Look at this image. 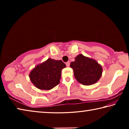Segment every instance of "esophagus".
Instances as JSON below:
<instances>
[{
	"mask_svg": "<svg viewBox=\"0 0 129 129\" xmlns=\"http://www.w3.org/2000/svg\"><path fill=\"white\" fill-rule=\"evenodd\" d=\"M66 65H67V67H69V65H70V62L68 61V62H66Z\"/></svg>",
	"mask_w": 129,
	"mask_h": 129,
	"instance_id": "34e87169",
	"label": "esophagus"
}]
</instances>
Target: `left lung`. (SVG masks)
<instances>
[{
  "label": "left lung",
  "instance_id": "8db88e82",
  "mask_svg": "<svg viewBox=\"0 0 129 129\" xmlns=\"http://www.w3.org/2000/svg\"><path fill=\"white\" fill-rule=\"evenodd\" d=\"M72 62L70 67L73 70L75 77L84 85H91L101 78L102 68L97 61L82 54H79Z\"/></svg>",
  "mask_w": 129,
  "mask_h": 129
}]
</instances>
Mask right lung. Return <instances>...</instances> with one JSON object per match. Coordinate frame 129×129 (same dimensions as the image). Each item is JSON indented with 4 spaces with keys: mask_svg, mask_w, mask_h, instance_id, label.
Returning <instances> with one entry per match:
<instances>
[{
    "mask_svg": "<svg viewBox=\"0 0 129 129\" xmlns=\"http://www.w3.org/2000/svg\"><path fill=\"white\" fill-rule=\"evenodd\" d=\"M65 67L66 65L61 60L49 58L30 71V80L40 90H51L59 84L61 71Z\"/></svg>",
    "mask_w": 129,
    "mask_h": 129,
    "instance_id": "right-lung-1",
    "label": "right lung"
}]
</instances>
